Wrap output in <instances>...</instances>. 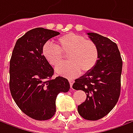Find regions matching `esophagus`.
<instances>
[{
    "label": "esophagus",
    "mask_w": 133,
    "mask_h": 133,
    "mask_svg": "<svg viewBox=\"0 0 133 133\" xmlns=\"http://www.w3.org/2000/svg\"><path fill=\"white\" fill-rule=\"evenodd\" d=\"M68 81H69V83H70V85H71V88H72V85L73 84H74V79H69Z\"/></svg>",
    "instance_id": "34e87169"
}]
</instances>
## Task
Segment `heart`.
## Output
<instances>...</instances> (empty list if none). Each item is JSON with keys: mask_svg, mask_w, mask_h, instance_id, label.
Instances as JSON below:
<instances>
[{"mask_svg": "<svg viewBox=\"0 0 133 133\" xmlns=\"http://www.w3.org/2000/svg\"><path fill=\"white\" fill-rule=\"evenodd\" d=\"M58 44L50 42L44 44L42 53L52 66H57L63 59L62 53L68 54V63L56 68L57 74L74 77L82 73L91 71L97 65L99 52L95 42L76 33H67L58 38Z\"/></svg>", "mask_w": 133, "mask_h": 133, "instance_id": "1", "label": "heart"}]
</instances>
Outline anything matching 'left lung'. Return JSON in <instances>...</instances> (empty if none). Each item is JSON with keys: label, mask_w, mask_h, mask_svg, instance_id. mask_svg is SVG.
<instances>
[{"label": "left lung", "mask_w": 133, "mask_h": 133, "mask_svg": "<svg viewBox=\"0 0 133 133\" xmlns=\"http://www.w3.org/2000/svg\"><path fill=\"white\" fill-rule=\"evenodd\" d=\"M87 34L97 45L99 58L91 71L75 79L73 89L86 95V100L77 107L79 114L84 119L97 121L110 112L118 101L123 62L115 42L97 33Z\"/></svg>", "instance_id": "8db88e82"}]
</instances>
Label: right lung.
<instances>
[{
	"label": "right lung",
	"mask_w": 133,
	"mask_h": 133,
	"mask_svg": "<svg viewBox=\"0 0 133 133\" xmlns=\"http://www.w3.org/2000/svg\"><path fill=\"white\" fill-rule=\"evenodd\" d=\"M59 32L38 27L26 32L15 43L9 63V89L21 110L31 118L45 121L56 112V99L68 92L66 78L53 79L54 68L44 59L42 49Z\"/></svg>",
	"instance_id": "add662e5"
}]
</instances>
